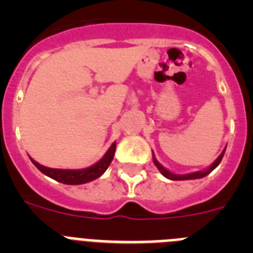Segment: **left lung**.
Wrapping results in <instances>:
<instances>
[{
    "label": "left lung",
    "instance_id": "8db88e82",
    "mask_svg": "<svg viewBox=\"0 0 253 253\" xmlns=\"http://www.w3.org/2000/svg\"><path fill=\"white\" fill-rule=\"evenodd\" d=\"M224 152H225V149L222 152V153H220V156H219V157L216 158L215 162H214L213 165H211V166H210L208 169H205V171L193 172V173H189V175H175V173H172V172L167 171V169H165V167H163V166H161L160 163H158V161L156 160V158H154V154H153V162H154V165L157 166V169L161 171V173H162V175L165 176V177L169 178V180H175V181H180V180H194V178H202V177H205V176H207V175H209L210 172L213 171V169H215L216 166H218L219 163H220V161H222L223 156H224Z\"/></svg>",
    "mask_w": 253,
    "mask_h": 253
}]
</instances>
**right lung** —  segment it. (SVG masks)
Masks as SVG:
<instances>
[{"mask_svg":"<svg viewBox=\"0 0 253 253\" xmlns=\"http://www.w3.org/2000/svg\"><path fill=\"white\" fill-rule=\"evenodd\" d=\"M115 148H116V143L114 142L113 146L109 148V151L105 153V156L99 161V162L95 163L93 166L84 169H49V167L42 166V165H39V163L35 162V161L31 160V158L30 160L31 162L34 163L35 166H37V169H39V171H42L44 175L49 176V177L58 181V182H62V184H67V185H81V184H86V182H90V181L100 177V176L106 171V169L109 167V165H110L111 161H113L114 158Z\"/></svg>","mask_w":253,"mask_h":253,"instance_id":"1","label":"right lung"}]
</instances>
